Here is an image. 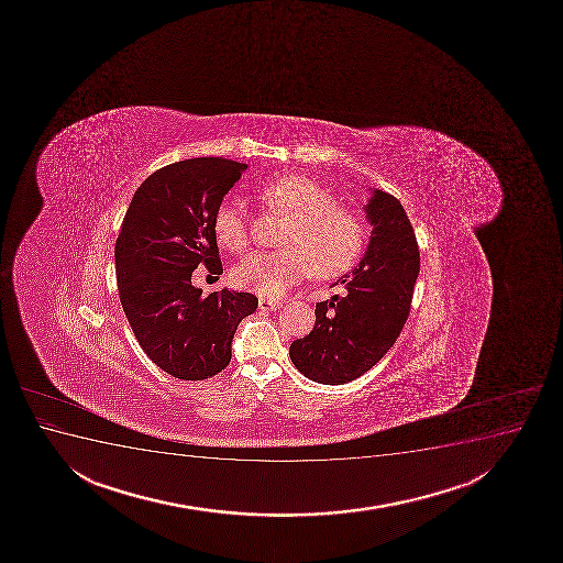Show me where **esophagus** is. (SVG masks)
<instances>
[{"label":"esophagus","instance_id":"34e87169","mask_svg":"<svg viewBox=\"0 0 563 563\" xmlns=\"http://www.w3.org/2000/svg\"><path fill=\"white\" fill-rule=\"evenodd\" d=\"M258 307L262 311H277V309L283 307V303L280 301H273V299L260 298Z\"/></svg>","mask_w":563,"mask_h":563}]
</instances>
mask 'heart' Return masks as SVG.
<instances>
[{
	"instance_id": "b5f03b06",
	"label": "heart",
	"mask_w": 563,
	"mask_h": 563,
	"mask_svg": "<svg viewBox=\"0 0 563 563\" xmlns=\"http://www.w3.org/2000/svg\"><path fill=\"white\" fill-rule=\"evenodd\" d=\"M256 198L269 211L288 217L280 245L283 251L256 252L239 262L232 277L239 288L277 299L317 275L335 278L351 272L365 249V225L356 212L335 203L333 194L305 175H283L267 180ZM212 230L228 251L249 246L245 212L235 201H224L212 217Z\"/></svg>"
}]
</instances>
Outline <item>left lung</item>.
Returning a JSON list of instances; mask_svg holds the SVG:
<instances>
[{"instance_id": "obj_1", "label": "left lung", "mask_w": 563, "mask_h": 563, "mask_svg": "<svg viewBox=\"0 0 563 563\" xmlns=\"http://www.w3.org/2000/svg\"><path fill=\"white\" fill-rule=\"evenodd\" d=\"M365 214L373 225L362 262L339 278L346 294L317 303L309 335L290 344L291 364L320 384L362 377L390 351L409 318L420 272L417 235L401 203L373 190Z\"/></svg>"}]
</instances>
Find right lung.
Wrapping results in <instances>:
<instances>
[{"mask_svg":"<svg viewBox=\"0 0 563 563\" xmlns=\"http://www.w3.org/2000/svg\"><path fill=\"white\" fill-rule=\"evenodd\" d=\"M246 164L183 159L154 172L133 194L114 262L122 309L146 356L172 377L203 380L232 360L239 322L256 311L249 291L203 298L192 272L222 275L212 217Z\"/></svg>","mask_w":563,"mask_h":563,"instance_id":"add662e5","label":"right lung"}]
</instances>
